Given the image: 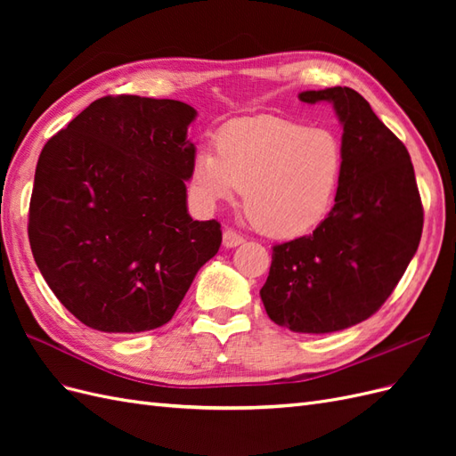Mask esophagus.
<instances>
[{"label": "esophagus", "mask_w": 456, "mask_h": 456, "mask_svg": "<svg viewBox=\"0 0 456 456\" xmlns=\"http://www.w3.org/2000/svg\"><path fill=\"white\" fill-rule=\"evenodd\" d=\"M243 241H245L243 236H240L238 232H233L232 228H226V230H224V233H223V245L226 247V249H233V247L241 245Z\"/></svg>", "instance_id": "1"}]
</instances>
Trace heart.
I'll list each match as a JSON object with an SVG mask.
<instances>
[{"label": "heart", "instance_id": "heart-1", "mask_svg": "<svg viewBox=\"0 0 456 456\" xmlns=\"http://www.w3.org/2000/svg\"><path fill=\"white\" fill-rule=\"evenodd\" d=\"M342 175L344 148L333 131L266 114L228 123L216 148L200 146L191 186L207 205L243 191L245 216L260 233L293 240L327 218Z\"/></svg>", "mask_w": 456, "mask_h": 456}]
</instances>
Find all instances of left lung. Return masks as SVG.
Wrapping results in <instances>:
<instances>
[{
	"label": "left lung",
	"instance_id": "8db88e82",
	"mask_svg": "<svg viewBox=\"0 0 456 456\" xmlns=\"http://www.w3.org/2000/svg\"><path fill=\"white\" fill-rule=\"evenodd\" d=\"M330 102L342 126L344 175L333 209L310 236L273 245L262 305L295 333H335L375 314L422 236V203L403 142L350 87L302 91Z\"/></svg>",
	"mask_w": 456,
	"mask_h": 456
}]
</instances>
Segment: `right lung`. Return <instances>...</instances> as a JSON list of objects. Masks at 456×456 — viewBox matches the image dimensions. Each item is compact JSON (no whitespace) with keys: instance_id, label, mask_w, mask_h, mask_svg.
<instances>
[{"instance_id":"right-lung-1","label":"right lung","mask_w":456,"mask_h":456,"mask_svg":"<svg viewBox=\"0 0 456 456\" xmlns=\"http://www.w3.org/2000/svg\"><path fill=\"white\" fill-rule=\"evenodd\" d=\"M194 108L119 94L44 146L30 200L36 265L62 306L104 333L167 323L223 232L188 215Z\"/></svg>"}]
</instances>
